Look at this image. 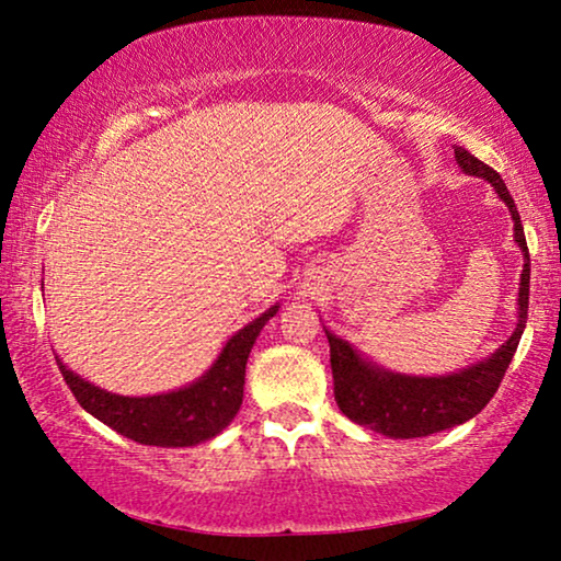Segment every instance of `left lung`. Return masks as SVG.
<instances>
[{"instance_id": "8db88e82", "label": "left lung", "mask_w": 561, "mask_h": 561, "mask_svg": "<svg viewBox=\"0 0 561 561\" xmlns=\"http://www.w3.org/2000/svg\"><path fill=\"white\" fill-rule=\"evenodd\" d=\"M455 156L465 173L480 175V179L493 183L497 196L511 209L513 232H516L518 248L524 250V273H520L518 288V327L511 334V340L493 357H488L485 363H478L455 375H442V378H413V375L380 370V367L365 363L347 342L327 332L334 398L340 411L355 421V424L393 436V439H416V436L444 432V428L465 424V421L478 416L490 403V398L495 396L497 386H501L503 375L508 370L511 359L518 350L528 317V278H531V263H528L524 225H520L511 191L505 188L501 175L482 163V160L474 158L472 152L457 148Z\"/></svg>"}]
</instances>
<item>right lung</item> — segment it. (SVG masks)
<instances>
[{
	"mask_svg": "<svg viewBox=\"0 0 561 561\" xmlns=\"http://www.w3.org/2000/svg\"><path fill=\"white\" fill-rule=\"evenodd\" d=\"M275 311L278 306L240 329L202 380L188 388L173 390V393L148 398L114 396L73 375L60 359L58 370L81 409H87L102 424L112 426L117 434L140 444H152V447H194L198 442L217 436L240 411L244 365H248L260 329Z\"/></svg>",
	"mask_w": 561,
	"mask_h": 561,
	"instance_id": "1",
	"label": "right lung"
}]
</instances>
